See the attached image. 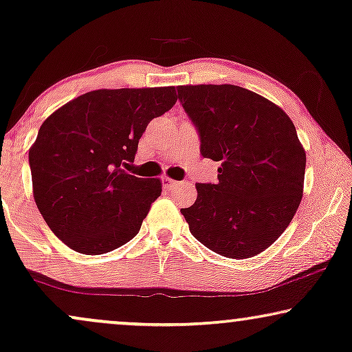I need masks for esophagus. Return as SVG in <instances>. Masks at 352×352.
<instances>
[{
  "label": "esophagus",
  "instance_id": "34e87169",
  "mask_svg": "<svg viewBox=\"0 0 352 352\" xmlns=\"http://www.w3.org/2000/svg\"><path fill=\"white\" fill-rule=\"evenodd\" d=\"M177 186V181L171 179V177L165 176L163 177V187H166V189H171V187H176Z\"/></svg>",
  "mask_w": 352,
  "mask_h": 352
}]
</instances>
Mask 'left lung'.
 <instances>
[{
    "instance_id": "left-lung-1",
    "label": "left lung",
    "mask_w": 352,
    "mask_h": 352,
    "mask_svg": "<svg viewBox=\"0 0 352 352\" xmlns=\"http://www.w3.org/2000/svg\"><path fill=\"white\" fill-rule=\"evenodd\" d=\"M200 134V152L219 162L216 184H195L181 213L194 237L226 258L256 256L292 223L302 199L306 152L290 117L234 85L177 86Z\"/></svg>"
}]
</instances>
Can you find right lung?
Wrapping results in <instances>:
<instances>
[{"instance_id":"add662e5","label":"right lung","mask_w":352,"mask_h":352,"mask_svg":"<svg viewBox=\"0 0 352 352\" xmlns=\"http://www.w3.org/2000/svg\"><path fill=\"white\" fill-rule=\"evenodd\" d=\"M175 86L96 89L43 122L28 151L33 199L67 247L102 254L129 242L162 194L158 177L123 170L151 120L176 104Z\"/></svg>"}]
</instances>
